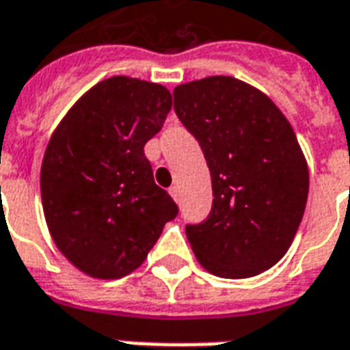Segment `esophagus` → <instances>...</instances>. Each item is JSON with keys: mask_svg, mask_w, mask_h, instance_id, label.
<instances>
[{"mask_svg": "<svg viewBox=\"0 0 350 350\" xmlns=\"http://www.w3.org/2000/svg\"><path fill=\"white\" fill-rule=\"evenodd\" d=\"M168 193H170V197L174 198V200H180V187H178V185H172V187L168 189Z\"/></svg>", "mask_w": 350, "mask_h": 350, "instance_id": "obj_1", "label": "esophagus"}]
</instances>
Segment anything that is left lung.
Listing matches in <instances>:
<instances>
[{
	"label": "left lung",
	"mask_w": 350,
	"mask_h": 350,
	"mask_svg": "<svg viewBox=\"0 0 350 350\" xmlns=\"http://www.w3.org/2000/svg\"><path fill=\"white\" fill-rule=\"evenodd\" d=\"M174 110L212 174V212L185 227L191 250L213 275L262 273L288 251L308 202V161L291 123L266 93L232 77L176 86Z\"/></svg>",
	"instance_id": "1"
}]
</instances>
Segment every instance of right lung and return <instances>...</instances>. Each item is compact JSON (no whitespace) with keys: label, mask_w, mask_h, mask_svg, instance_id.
<instances>
[{"label":"right lung","mask_w":350,"mask_h":350,"mask_svg":"<svg viewBox=\"0 0 350 350\" xmlns=\"http://www.w3.org/2000/svg\"><path fill=\"white\" fill-rule=\"evenodd\" d=\"M170 108L165 86L112 77L90 88L50 137L41 165L44 219L57 250L90 278L137 270L178 213L144 155Z\"/></svg>","instance_id":"right-lung-1"}]
</instances>
